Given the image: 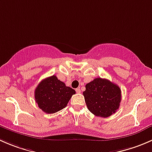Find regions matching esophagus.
<instances>
[{
  "label": "esophagus",
  "instance_id": "obj_1",
  "mask_svg": "<svg viewBox=\"0 0 152 152\" xmlns=\"http://www.w3.org/2000/svg\"><path fill=\"white\" fill-rule=\"evenodd\" d=\"M76 92L78 93V94H80L81 93V90L79 88H76Z\"/></svg>",
  "mask_w": 152,
  "mask_h": 152
}]
</instances>
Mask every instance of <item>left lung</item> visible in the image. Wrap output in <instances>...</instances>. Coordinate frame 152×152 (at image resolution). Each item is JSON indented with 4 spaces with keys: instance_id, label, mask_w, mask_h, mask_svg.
Wrapping results in <instances>:
<instances>
[{
    "instance_id": "obj_1",
    "label": "left lung",
    "mask_w": 152,
    "mask_h": 152,
    "mask_svg": "<svg viewBox=\"0 0 152 152\" xmlns=\"http://www.w3.org/2000/svg\"><path fill=\"white\" fill-rule=\"evenodd\" d=\"M83 92L88 110L96 117H108L121 102V89L108 79L96 78L85 85Z\"/></svg>"
}]
</instances>
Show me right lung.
I'll use <instances>...</instances> for the list:
<instances>
[{
	"instance_id": "add662e5",
	"label": "right lung",
	"mask_w": 152,
	"mask_h": 152,
	"mask_svg": "<svg viewBox=\"0 0 152 152\" xmlns=\"http://www.w3.org/2000/svg\"><path fill=\"white\" fill-rule=\"evenodd\" d=\"M75 94L73 88L66 86L53 75L43 79L38 85L35 90V99L44 112L53 113L64 108Z\"/></svg>"
}]
</instances>
